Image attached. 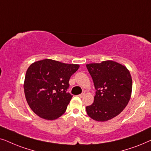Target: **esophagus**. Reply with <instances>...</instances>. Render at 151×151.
Masks as SVG:
<instances>
[{
    "mask_svg": "<svg viewBox=\"0 0 151 151\" xmlns=\"http://www.w3.org/2000/svg\"><path fill=\"white\" fill-rule=\"evenodd\" d=\"M84 95H85V93H82V94H79V97H82V96H83Z\"/></svg>",
    "mask_w": 151,
    "mask_h": 151,
    "instance_id": "1",
    "label": "esophagus"
}]
</instances>
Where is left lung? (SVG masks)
<instances>
[{
  "label": "left lung",
  "instance_id": "8db88e82",
  "mask_svg": "<svg viewBox=\"0 0 151 151\" xmlns=\"http://www.w3.org/2000/svg\"><path fill=\"white\" fill-rule=\"evenodd\" d=\"M87 69L93 80L96 94L88 115L97 122H106L123 111L130 101L132 81L126 67L113 61L89 63Z\"/></svg>",
  "mask_w": 151,
  "mask_h": 151
}]
</instances>
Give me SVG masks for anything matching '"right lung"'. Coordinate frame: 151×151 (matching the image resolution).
<instances>
[{"label":"right lung","instance_id":"obj_1","mask_svg":"<svg viewBox=\"0 0 151 151\" xmlns=\"http://www.w3.org/2000/svg\"><path fill=\"white\" fill-rule=\"evenodd\" d=\"M78 64H68L52 59L32 63L26 72L23 88L32 111L47 120L57 119L65 112L72 95L67 92L71 76Z\"/></svg>","mask_w":151,"mask_h":151}]
</instances>
